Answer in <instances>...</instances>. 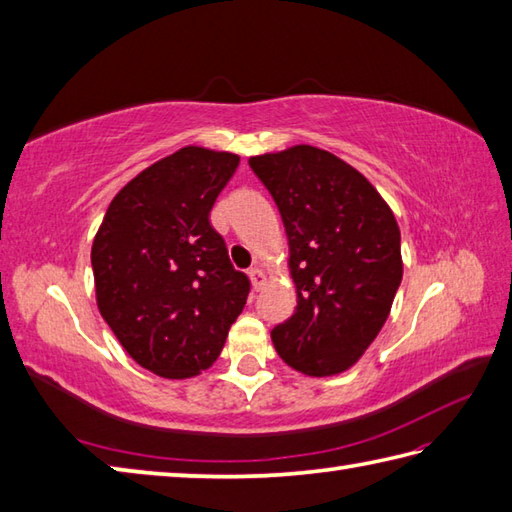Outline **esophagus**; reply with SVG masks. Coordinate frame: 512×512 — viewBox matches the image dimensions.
Returning a JSON list of instances; mask_svg holds the SVG:
<instances>
[{
    "mask_svg": "<svg viewBox=\"0 0 512 512\" xmlns=\"http://www.w3.org/2000/svg\"><path fill=\"white\" fill-rule=\"evenodd\" d=\"M248 275H250V282H253V288H255V290H262V286L266 284L264 270H262V268H250Z\"/></svg>",
    "mask_w": 512,
    "mask_h": 512,
    "instance_id": "34e87169",
    "label": "esophagus"
}]
</instances>
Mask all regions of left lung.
I'll return each instance as SVG.
<instances>
[{
  "mask_svg": "<svg viewBox=\"0 0 512 512\" xmlns=\"http://www.w3.org/2000/svg\"><path fill=\"white\" fill-rule=\"evenodd\" d=\"M282 215L297 286L293 317L273 328L288 366L344 373L373 344L402 284V235L373 184L315 146L248 159Z\"/></svg>",
  "mask_w": 512,
  "mask_h": 512,
  "instance_id": "8db88e82",
  "label": "left lung"
}]
</instances>
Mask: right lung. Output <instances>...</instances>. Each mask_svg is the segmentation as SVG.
<instances>
[{
	"mask_svg": "<svg viewBox=\"0 0 512 512\" xmlns=\"http://www.w3.org/2000/svg\"><path fill=\"white\" fill-rule=\"evenodd\" d=\"M237 166L233 153L177 150L130 179L97 230L90 262L99 313L150 373H202L244 310L250 282L208 219Z\"/></svg>",
	"mask_w": 512,
	"mask_h": 512,
	"instance_id": "right-lung-1",
	"label": "right lung"
}]
</instances>
